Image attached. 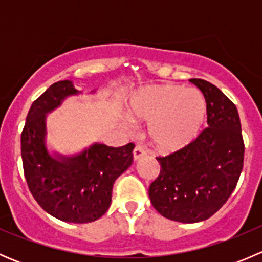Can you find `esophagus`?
Segmentation results:
<instances>
[{
	"label": "esophagus",
	"mask_w": 262,
	"mask_h": 262,
	"mask_svg": "<svg viewBox=\"0 0 262 262\" xmlns=\"http://www.w3.org/2000/svg\"><path fill=\"white\" fill-rule=\"evenodd\" d=\"M147 155V152H146V149H144V148H142L141 146H136V148H134V150H133V157H134V160H139V158H142L143 157V156H146Z\"/></svg>",
	"instance_id": "1"
}]
</instances>
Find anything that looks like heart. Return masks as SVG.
<instances>
[{
    "label": "heart",
    "instance_id": "1",
    "mask_svg": "<svg viewBox=\"0 0 262 262\" xmlns=\"http://www.w3.org/2000/svg\"><path fill=\"white\" fill-rule=\"evenodd\" d=\"M128 113L134 120L152 121L149 137L162 152H178L199 137L207 104L198 90L178 84H156L133 95Z\"/></svg>",
    "mask_w": 262,
    "mask_h": 262
}]
</instances>
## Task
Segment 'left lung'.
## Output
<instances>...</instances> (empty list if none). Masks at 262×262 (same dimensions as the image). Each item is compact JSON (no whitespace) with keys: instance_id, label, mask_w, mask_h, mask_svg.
<instances>
[{"instance_id":"1","label":"left lung","mask_w":262,"mask_h":262,"mask_svg":"<svg viewBox=\"0 0 262 262\" xmlns=\"http://www.w3.org/2000/svg\"><path fill=\"white\" fill-rule=\"evenodd\" d=\"M207 102L208 128L190 146L165 157L148 194L165 218L196 223L210 218L231 196L244 167L245 143L237 107L210 82L191 78Z\"/></svg>"}]
</instances>
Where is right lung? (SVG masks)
Listing matches in <instances>:
<instances>
[{
  "label": "right lung",
  "mask_w": 262,
  "mask_h": 262,
  "mask_svg": "<svg viewBox=\"0 0 262 262\" xmlns=\"http://www.w3.org/2000/svg\"><path fill=\"white\" fill-rule=\"evenodd\" d=\"M78 90L58 81L31 105L21 133L24 175L38 204L68 223H90L112 203L114 182L133 162V143L107 147L95 143L73 157H53L46 146V115Z\"/></svg>",
  "instance_id": "right-lung-1"
}]
</instances>
